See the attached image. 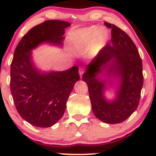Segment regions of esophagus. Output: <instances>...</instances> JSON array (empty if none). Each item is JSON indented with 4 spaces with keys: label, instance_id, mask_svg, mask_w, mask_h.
I'll list each match as a JSON object with an SVG mask.
<instances>
[{
    "label": "esophagus",
    "instance_id": "obj_1",
    "mask_svg": "<svg viewBox=\"0 0 156 156\" xmlns=\"http://www.w3.org/2000/svg\"><path fill=\"white\" fill-rule=\"evenodd\" d=\"M83 73H84L83 68H80V69H79V75L80 76V77L82 76V75L83 74Z\"/></svg>",
    "mask_w": 156,
    "mask_h": 156
}]
</instances>
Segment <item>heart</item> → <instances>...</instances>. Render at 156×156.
I'll return each instance as SVG.
<instances>
[{"label": "heart", "mask_w": 156, "mask_h": 156, "mask_svg": "<svg viewBox=\"0 0 156 156\" xmlns=\"http://www.w3.org/2000/svg\"><path fill=\"white\" fill-rule=\"evenodd\" d=\"M109 39L108 30L92 26L73 33L69 37V44L76 51H87V58H92L106 46Z\"/></svg>", "instance_id": "heart-1"}]
</instances>
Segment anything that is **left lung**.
Returning a JSON list of instances; mask_svg holds the SVG:
<instances>
[{"label":"left lung","mask_w":156,"mask_h":156,"mask_svg":"<svg viewBox=\"0 0 156 156\" xmlns=\"http://www.w3.org/2000/svg\"><path fill=\"white\" fill-rule=\"evenodd\" d=\"M112 28V43L107 44L86 66L82 80L87 83L93 113L107 124L122 122L137 108L143 86L142 62L135 44L120 28ZM107 90L115 93L112 99Z\"/></svg>","instance_id":"obj_1"}]
</instances>
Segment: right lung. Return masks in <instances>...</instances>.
I'll use <instances>...</instances> for the list:
<instances>
[{
  "label": "right lung",
  "mask_w": 156,
  "mask_h": 156,
  "mask_svg": "<svg viewBox=\"0 0 156 156\" xmlns=\"http://www.w3.org/2000/svg\"><path fill=\"white\" fill-rule=\"evenodd\" d=\"M69 22L51 20L36 26L20 41L11 64L10 89L20 117L39 128L55 125L63 116L75 83L77 66L64 71H43L36 66L32 51L47 43L61 47Z\"/></svg>",
  "instance_id": "obj_1"
}]
</instances>
